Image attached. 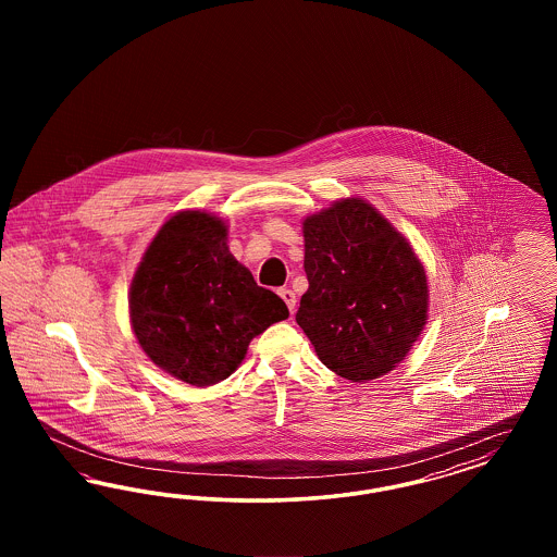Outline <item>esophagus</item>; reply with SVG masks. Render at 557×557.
I'll return each mask as SVG.
<instances>
[{"instance_id": "34e87169", "label": "esophagus", "mask_w": 557, "mask_h": 557, "mask_svg": "<svg viewBox=\"0 0 557 557\" xmlns=\"http://www.w3.org/2000/svg\"><path fill=\"white\" fill-rule=\"evenodd\" d=\"M280 296H282V300L288 305V309H290V313L296 311V294L294 292L288 290V288H282V290L277 292Z\"/></svg>"}]
</instances>
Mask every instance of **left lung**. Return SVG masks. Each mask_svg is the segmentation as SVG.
<instances>
[{
  "label": "left lung",
  "mask_w": 557,
  "mask_h": 557,
  "mask_svg": "<svg viewBox=\"0 0 557 557\" xmlns=\"http://www.w3.org/2000/svg\"><path fill=\"white\" fill-rule=\"evenodd\" d=\"M296 323L321 363L352 382L393 370L418 341L428 313L424 265L409 242L361 198L311 214Z\"/></svg>",
  "instance_id": "1"
}]
</instances>
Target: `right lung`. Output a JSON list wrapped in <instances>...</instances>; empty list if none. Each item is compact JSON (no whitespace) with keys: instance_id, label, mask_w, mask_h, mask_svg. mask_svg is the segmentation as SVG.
<instances>
[{"instance_id":"obj_1","label":"right lung","mask_w":557,"mask_h":557,"mask_svg":"<svg viewBox=\"0 0 557 557\" xmlns=\"http://www.w3.org/2000/svg\"><path fill=\"white\" fill-rule=\"evenodd\" d=\"M129 313L137 343L160 370L211 386L236 371L255 336L288 318V307L234 259L223 221L184 211L148 246Z\"/></svg>"}]
</instances>
